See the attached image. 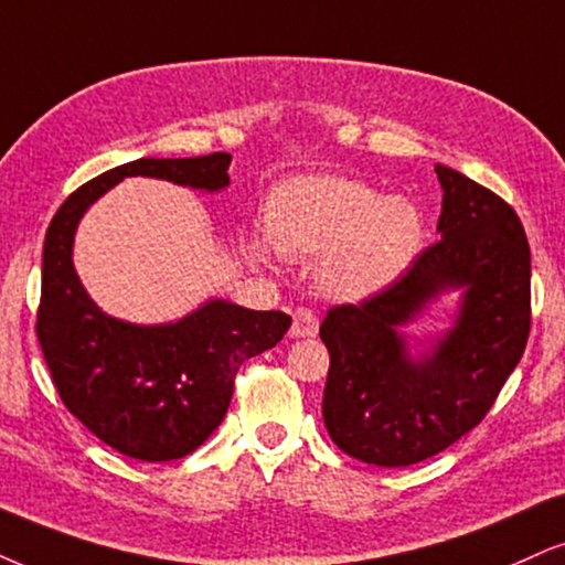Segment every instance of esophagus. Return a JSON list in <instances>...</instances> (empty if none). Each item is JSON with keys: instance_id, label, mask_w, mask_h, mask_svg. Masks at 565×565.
<instances>
[{"instance_id": "1", "label": "esophagus", "mask_w": 565, "mask_h": 565, "mask_svg": "<svg viewBox=\"0 0 565 565\" xmlns=\"http://www.w3.org/2000/svg\"><path fill=\"white\" fill-rule=\"evenodd\" d=\"M319 332V319L311 309H298L294 315V327H290V335L294 338H315Z\"/></svg>"}]
</instances>
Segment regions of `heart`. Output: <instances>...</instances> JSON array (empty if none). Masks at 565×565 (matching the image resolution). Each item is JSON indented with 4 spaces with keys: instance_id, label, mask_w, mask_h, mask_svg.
Listing matches in <instances>:
<instances>
[{
    "instance_id": "1",
    "label": "heart",
    "mask_w": 565,
    "mask_h": 565,
    "mask_svg": "<svg viewBox=\"0 0 565 565\" xmlns=\"http://www.w3.org/2000/svg\"><path fill=\"white\" fill-rule=\"evenodd\" d=\"M271 246L294 259H322L319 288L340 301L380 296L419 256L424 217L406 196L335 175H306L275 188L267 206ZM250 259L267 264L264 238L248 241Z\"/></svg>"
}]
</instances>
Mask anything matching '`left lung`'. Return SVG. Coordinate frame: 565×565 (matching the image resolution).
<instances>
[{
  "label": "left lung",
  "mask_w": 565,
  "mask_h": 565,
  "mask_svg": "<svg viewBox=\"0 0 565 565\" xmlns=\"http://www.w3.org/2000/svg\"><path fill=\"white\" fill-rule=\"evenodd\" d=\"M440 241L398 282L359 306L327 311L330 351L322 416L332 443L374 466H411L475 429L521 361L529 338L532 254L511 206L437 164ZM448 292L451 327L409 339L402 327Z\"/></svg>",
  "instance_id": "8db88e82"
}]
</instances>
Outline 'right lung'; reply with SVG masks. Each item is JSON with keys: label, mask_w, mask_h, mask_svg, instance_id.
Returning <instances> with one entry per match:
<instances>
[{"label": "right lung", "mask_w": 565, "mask_h": 565, "mask_svg": "<svg viewBox=\"0 0 565 565\" xmlns=\"http://www.w3.org/2000/svg\"><path fill=\"white\" fill-rule=\"evenodd\" d=\"M230 162L233 157L217 151L120 164L70 193L46 230L36 319L46 366L70 414L138 461H175L196 450L225 419L238 366L280 343L290 317L225 298H209L164 324L109 317L75 271V230L88 206L125 178L217 193L230 185Z\"/></svg>", "instance_id": "obj_1"}]
</instances>
